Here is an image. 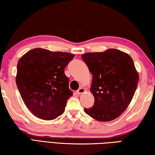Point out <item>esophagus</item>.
Instances as JSON below:
<instances>
[{
  "mask_svg": "<svg viewBox=\"0 0 155 155\" xmlns=\"http://www.w3.org/2000/svg\"><path fill=\"white\" fill-rule=\"evenodd\" d=\"M84 91H85V89H84V88H83V87H81L80 89H78L77 90V93L78 95H81V94L83 93Z\"/></svg>",
  "mask_w": 155,
  "mask_h": 155,
  "instance_id": "34e87169",
  "label": "esophagus"
}]
</instances>
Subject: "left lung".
I'll return each instance as SVG.
<instances>
[{
  "instance_id": "obj_1",
  "label": "left lung",
  "mask_w": 155,
  "mask_h": 155,
  "mask_svg": "<svg viewBox=\"0 0 155 155\" xmlns=\"http://www.w3.org/2000/svg\"><path fill=\"white\" fill-rule=\"evenodd\" d=\"M82 59L93 74L92 107L84 112L99 122H110L126 110L134 97L139 77L128 54L116 49L89 52Z\"/></svg>"
}]
</instances>
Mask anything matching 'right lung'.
Here are the masks:
<instances>
[{
  "instance_id": "add662e5",
  "label": "right lung",
  "mask_w": 155,
  "mask_h": 155,
  "mask_svg": "<svg viewBox=\"0 0 155 155\" xmlns=\"http://www.w3.org/2000/svg\"><path fill=\"white\" fill-rule=\"evenodd\" d=\"M74 57L68 52L35 48L19 59L17 86L23 102L36 117L51 120L64 112L73 95L64 68Z\"/></svg>"
}]
</instances>
